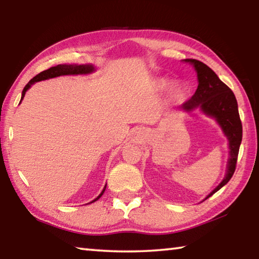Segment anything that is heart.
Instances as JSON below:
<instances>
[{
    "mask_svg": "<svg viewBox=\"0 0 259 259\" xmlns=\"http://www.w3.org/2000/svg\"><path fill=\"white\" fill-rule=\"evenodd\" d=\"M157 87L160 88L161 90H166L168 88L170 87V83L165 80H160L157 82ZM184 96L183 93V89L181 87H175L172 88L171 90H170V94H169V99L171 103H179L182 100Z\"/></svg>",
    "mask_w": 259,
    "mask_h": 259,
    "instance_id": "b5f03b06",
    "label": "heart"
}]
</instances>
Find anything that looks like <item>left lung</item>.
<instances>
[{"label":"left lung","instance_id":"1","mask_svg":"<svg viewBox=\"0 0 259 259\" xmlns=\"http://www.w3.org/2000/svg\"><path fill=\"white\" fill-rule=\"evenodd\" d=\"M184 61L193 65L198 75L199 85L192 98L182 105V109L191 112L195 108H200L204 114L216 119L223 133L229 139L230 159L227 162L226 175L221 184L205 198L208 199L226 185L233 176L240 144L242 140V124L239 115L238 102L233 91L219 80L217 74L202 61L196 59H184Z\"/></svg>","mask_w":259,"mask_h":259}]
</instances>
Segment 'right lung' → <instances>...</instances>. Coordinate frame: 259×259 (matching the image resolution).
<instances>
[{
	"mask_svg": "<svg viewBox=\"0 0 259 259\" xmlns=\"http://www.w3.org/2000/svg\"><path fill=\"white\" fill-rule=\"evenodd\" d=\"M95 71V67L93 65H57V66L50 67L49 69H46V71L41 72L40 74H37L36 76H34L32 80H30L27 84L25 85L23 94H21V100L24 99L26 91H27L30 87H32L35 82L38 81H43V80H48V78H52V77H57V76H61V75H77V74H90ZM105 190H106V185H105L104 190L102 191V193L96 198L94 201H91L90 203L95 202L97 201L100 196L104 194Z\"/></svg>",
	"mask_w": 259,
	"mask_h": 259,
	"instance_id": "1",
	"label": "right lung"
}]
</instances>
